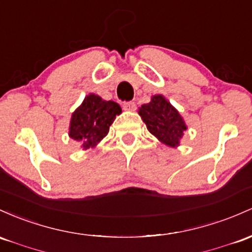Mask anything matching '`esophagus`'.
<instances>
[{
  "label": "esophagus",
  "instance_id": "1",
  "mask_svg": "<svg viewBox=\"0 0 252 252\" xmlns=\"http://www.w3.org/2000/svg\"><path fill=\"white\" fill-rule=\"evenodd\" d=\"M123 107L124 109H126V111H134L135 103L133 101H125V102L123 103Z\"/></svg>",
  "mask_w": 252,
  "mask_h": 252
}]
</instances>
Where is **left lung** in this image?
<instances>
[{
  "label": "left lung",
  "instance_id": "1",
  "mask_svg": "<svg viewBox=\"0 0 252 252\" xmlns=\"http://www.w3.org/2000/svg\"><path fill=\"white\" fill-rule=\"evenodd\" d=\"M139 114L149 131L166 145H179L187 129L179 112L162 95H155L151 102L143 104Z\"/></svg>",
  "mask_w": 252,
  "mask_h": 252
}]
</instances>
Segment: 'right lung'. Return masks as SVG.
<instances>
[{"mask_svg":"<svg viewBox=\"0 0 252 252\" xmlns=\"http://www.w3.org/2000/svg\"><path fill=\"white\" fill-rule=\"evenodd\" d=\"M121 113L120 106L113 101H104L90 94L72 114L69 135L80 141L83 149L95 146L108 133L109 126Z\"/></svg>","mask_w":252,"mask_h":252,"instance_id":"obj_1","label":"right lung"}]
</instances>
